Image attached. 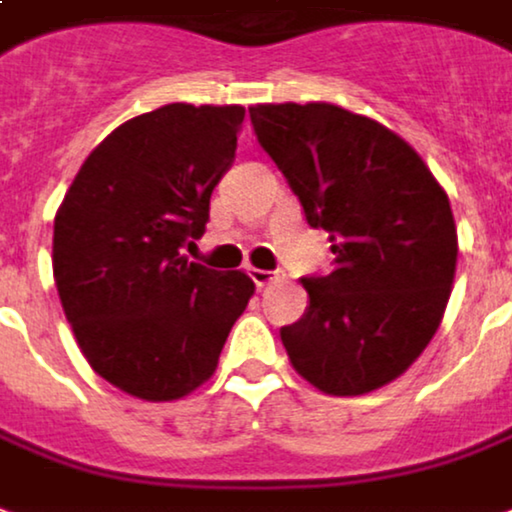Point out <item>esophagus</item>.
Returning a JSON list of instances; mask_svg holds the SVG:
<instances>
[{"mask_svg":"<svg viewBox=\"0 0 512 512\" xmlns=\"http://www.w3.org/2000/svg\"><path fill=\"white\" fill-rule=\"evenodd\" d=\"M248 275H251V281L264 289V286H270L272 281H278V272H270V270H259V267H248Z\"/></svg>","mask_w":512,"mask_h":512,"instance_id":"34e87169","label":"esophagus"}]
</instances>
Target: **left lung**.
Here are the masks:
<instances>
[{"instance_id": "left-lung-1", "label": "left lung", "mask_w": 512, "mask_h": 512, "mask_svg": "<svg viewBox=\"0 0 512 512\" xmlns=\"http://www.w3.org/2000/svg\"><path fill=\"white\" fill-rule=\"evenodd\" d=\"M251 122L333 242L335 270L302 278L311 302L281 327L294 371L327 395L379 390L445 316L458 259L447 193L404 138L333 103H264Z\"/></svg>"}]
</instances>
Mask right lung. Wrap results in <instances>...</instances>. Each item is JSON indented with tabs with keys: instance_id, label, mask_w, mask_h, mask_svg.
<instances>
[{
	"instance_id": "right-lung-1",
	"label": "right lung",
	"mask_w": 512,
	"mask_h": 512,
	"mask_svg": "<svg viewBox=\"0 0 512 512\" xmlns=\"http://www.w3.org/2000/svg\"><path fill=\"white\" fill-rule=\"evenodd\" d=\"M242 119V106L190 103L128 119L89 152L57 210L59 300L92 371L122 393H193L253 297L245 272L179 253L204 234Z\"/></svg>"
}]
</instances>
